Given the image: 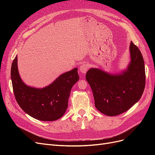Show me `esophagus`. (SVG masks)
Here are the masks:
<instances>
[{
	"instance_id": "esophagus-1",
	"label": "esophagus",
	"mask_w": 155,
	"mask_h": 155,
	"mask_svg": "<svg viewBox=\"0 0 155 155\" xmlns=\"http://www.w3.org/2000/svg\"><path fill=\"white\" fill-rule=\"evenodd\" d=\"M89 68V66L88 64L86 63H83V64L81 65V67H79V72H80L81 74H85L87 72V70Z\"/></svg>"
}]
</instances>
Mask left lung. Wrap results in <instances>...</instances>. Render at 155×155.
<instances>
[{
	"label": "left lung",
	"mask_w": 155,
	"mask_h": 155,
	"mask_svg": "<svg viewBox=\"0 0 155 155\" xmlns=\"http://www.w3.org/2000/svg\"><path fill=\"white\" fill-rule=\"evenodd\" d=\"M129 50L130 63L121 74H110L94 68L86 74L95 107L107 116H117L128 110L138 101L143 92L145 72L143 56L132 41Z\"/></svg>",
	"instance_id": "8db88e82"
}]
</instances>
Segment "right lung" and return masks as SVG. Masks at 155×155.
<instances>
[{"instance_id":"1","label":"right lung","mask_w":155,"mask_h":155,"mask_svg":"<svg viewBox=\"0 0 155 155\" xmlns=\"http://www.w3.org/2000/svg\"><path fill=\"white\" fill-rule=\"evenodd\" d=\"M13 90L18 105L30 116L41 121H55L67 110L73 85L79 80L78 68L60 75L50 85L36 88L26 85L18 72L17 56L11 68Z\"/></svg>"}]
</instances>
